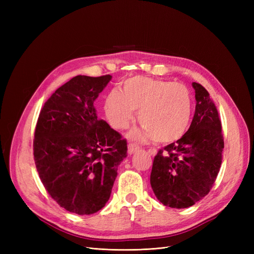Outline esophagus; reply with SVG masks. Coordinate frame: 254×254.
<instances>
[{
	"mask_svg": "<svg viewBox=\"0 0 254 254\" xmlns=\"http://www.w3.org/2000/svg\"><path fill=\"white\" fill-rule=\"evenodd\" d=\"M140 149V147L139 146H137L136 144H134V143H130L129 145H128V153L129 155H132V153H134L135 151H137ZM150 151V150H149Z\"/></svg>",
	"mask_w": 254,
	"mask_h": 254,
	"instance_id": "34e87169",
	"label": "esophagus"
}]
</instances>
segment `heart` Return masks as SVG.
Returning a JSON list of instances; mask_svg holds the SVG:
<instances>
[{
  "instance_id": "heart-1",
  "label": "heart",
  "mask_w": 254,
  "mask_h": 254,
  "mask_svg": "<svg viewBox=\"0 0 254 254\" xmlns=\"http://www.w3.org/2000/svg\"><path fill=\"white\" fill-rule=\"evenodd\" d=\"M190 91L179 83L134 77L123 84V93L111 90L105 99V113L115 129H125L139 111L140 129H134V140L153 139L170 143L186 133L191 115Z\"/></svg>"
}]
</instances>
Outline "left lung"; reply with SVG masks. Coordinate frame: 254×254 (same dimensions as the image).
Segmentation results:
<instances>
[{"instance_id":"1","label":"left lung","mask_w":254,"mask_h":254,"mask_svg":"<svg viewBox=\"0 0 254 254\" xmlns=\"http://www.w3.org/2000/svg\"><path fill=\"white\" fill-rule=\"evenodd\" d=\"M196 109L181 139L153 159L150 184L160 202L174 209L195 204L209 194L222 161L224 136L216 106L200 83L193 82Z\"/></svg>"}]
</instances>
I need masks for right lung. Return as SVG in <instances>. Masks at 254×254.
I'll use <instances>...</instances> for the list:
<instances>
[{
  "mask_svg": "<svg viewBox=\"0 0 254 254\" xmlns=\"http://www.w3.org/2000/svg\"><path fill=\"white\" fill-rule=\"evenodd\" d=\"M112 76L77 75L48 99L37 121L34 159L40 180L61 207L96 213L109 200L127 141L98 120L94 102Z\"/></svg>",
  "mask_w": 254,
  "mask_h": 254,
  "instance_id": "obj_1",
  "label": "right lung"
}]
</instances>
